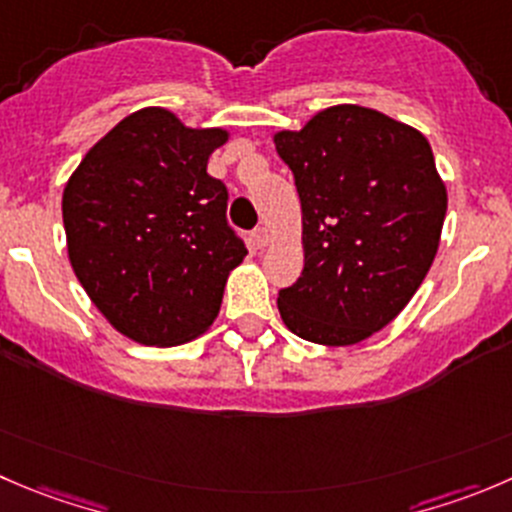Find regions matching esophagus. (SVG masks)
I'll use <instances>...</instances> for the list:
<instances>
[{"label": "esophagus", "mask_w": 512, "mask_h": 512, "mask_svg": "<svg viewBox=\"0 0 512 512\" xmlns=\"http://www.w3.org/2000/svg\"><path fill=\"white\" fill-rule=\"evenodd\" d=\"M267 242H270V230H267V227H255V230H252V245L265 247Z\"/></svg>", "instance_id": "34e87169"}]
</instances>
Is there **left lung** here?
<instances>
[{"label":"left lung","mask_w":512,"mask_h":512,"mask_svg":"<svg viewBox=\"0 0 512 512\" xmlns=\"http://www.w3.org/2000/svg\"><path fill=\"white\" fill-rule=\"evenodd\" d=\"M295 175L305 267L277 295L285 325L320 345H355L410 302L435 260L448 195L428 140L357 104L277 132Z\"/></svg>","instance_id":"1"}]
</instances>
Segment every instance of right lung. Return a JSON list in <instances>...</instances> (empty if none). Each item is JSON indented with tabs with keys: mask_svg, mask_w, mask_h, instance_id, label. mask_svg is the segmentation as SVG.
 Listing matches in <instances>:
<instances>
[{
	"mask_svg": "<svg viewBox=\"0 0 512 512\" xmlns=\"http://www.w3.org/2000/svg\"><path fill=\"white\" fill-rule=\"evenodd\" d=\"M225 130H190L147 107L84 155L62 197L72 270L122 335L180 345L212 325L247 247L207 160Z\"/></svg>",
	"mask_w": 512,
	"mask_h": 512,
	"instance_id": "obj_1",
	"label": "right lung"
}]
</instances>
